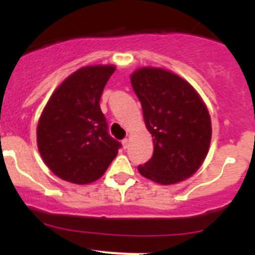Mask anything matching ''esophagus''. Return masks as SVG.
<instances>
[{
  "instance_id": "34e87169",
  "label": "esophagus",
  "mask_w": 255,
  "mask_h": 255,
  "mask_svg": "<svg viewBox=\"0 0 255 255\" xmlns=\"http://www.w3.org/2000/svg\"><path fill=\"white\" fill-rule=\"evenodd\" d=\"M121 143H123V147H124V149H126V148L129 147V139H124V140L121 141Z\"/></svg>"
}]
</instances>
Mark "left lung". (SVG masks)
Returning <instances> with one entry per match:
<instances>
[{
    "label": "left lung",
    "instance_id": "left-lung-1",
    "mask_svg": "<svg viewBox=\"0 0 255 255\" xmlns=\"http://www.w3.org/2000/svg\"><path fill=\"white\" fill-rule=\"evenodd\" d=\"M131 85L154 144L152 158L138 167L140 175L161 185L194 175L212 136L211 116L199 94L176 74L157 67L136 70Z\"/></svg>",
    "mask_w": 255,
    "mask_h": 255
}]
</instances>
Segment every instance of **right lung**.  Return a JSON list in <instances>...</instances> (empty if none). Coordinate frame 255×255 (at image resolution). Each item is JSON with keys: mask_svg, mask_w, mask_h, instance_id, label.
<instances>
[{"mask_svg": "<svg viewBox=\"0 0 255 255\" xmlns=\"http://www.w3.org/2000/svg\"><path fill=\"white\" fill-rule=\"evenodd\" d=\"M115 70L112 65L79 69L61 83L40 115L38 150L49 170L65 181L79 185L96 181L121 148L108 134L100 107Z\"/></svg>", "mask_w": 255, "mask_h": 255, "instance_id": "obj_1", "label": "right lung"}]
</instances>
